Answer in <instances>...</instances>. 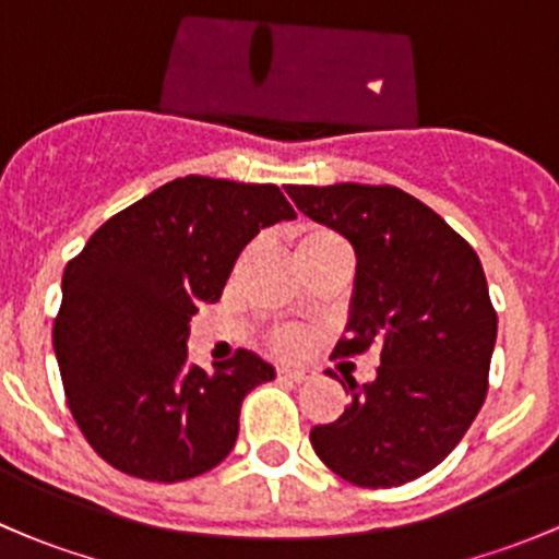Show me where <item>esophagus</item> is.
Here are the masks:
<instances>
[{"label":"esophagus","instance_id":"1","mask_svg":"<svg viewBox=\"0 0 559 559\" xmlns=\"http://www.w3.org/2000/svg\"><path fill=\"white\" fill-rule=\"evenodd\" d=\"M313 370L311 368H289V365H284V368H278V379L284 381H311L313 379Z\"/></svg>","mask_w":559,"mask_h":559}]
</instances>
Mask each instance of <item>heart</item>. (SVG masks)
Listing matches in <instances>:
<instances>
[{"mask_svg": "<svg viewBox=\"0 0 559 559\" xmlns=\"http://www.w3.org/2000/svg\"><path fill=\"white\" fill-rule=\"evenodd\" d=\"M289 243L295 248V257L311 253L316 248L343 243V238L332 229L321 227V224H300L289 233ZM270 346L281 354H300L308 346V332L300 326H275L270 332Z\"/></svg>", "mask_w": 559, "mask_h": 559, "instance_id": "b5f03b06", "label": "heart"}]
</instances>
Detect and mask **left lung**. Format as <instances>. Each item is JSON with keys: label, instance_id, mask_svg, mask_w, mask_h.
I'll use <instances>...</instances> for the list:
<instances>
[{"label": "left lung", "instance_id": "1", "mask_svg": "<svg viewBox=\"0 0 559 559\" xmlns=\"http://www.w3.org/2000/svg\"><path fill=\"white\" fill-rule=\"evenodd\" d=\"M357 251L352 319L335 354L379 348L370 384L341 381L343 414L316 425L319 460L357 487H400L441 465L481 411L498 313L476 251L397 186H286Z\"/></svg>", "mask_w": 559, "mask_h": 559}]
</instances>
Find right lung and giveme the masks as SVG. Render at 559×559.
<instances>
[{
  "label": "right lung",
  "mask_w": 559,
  "mask_h": 559,
  "mask_svg": "<svg viewBox=\"0 0 559 559\" xmlns=\"http://www.w3.org/2000/svg\"><path fill=\"white\" fill-rule=\"evenodd\" d=\"M281 218L295 207L275 183L186 175L107 218L67 262L53 352L72 419L107 465L173 484L233 452L243 397L275 370L246 348L211 373L189 365V321Z\"/></svg>",
  "instance_id": "1"
}]
</instances>
